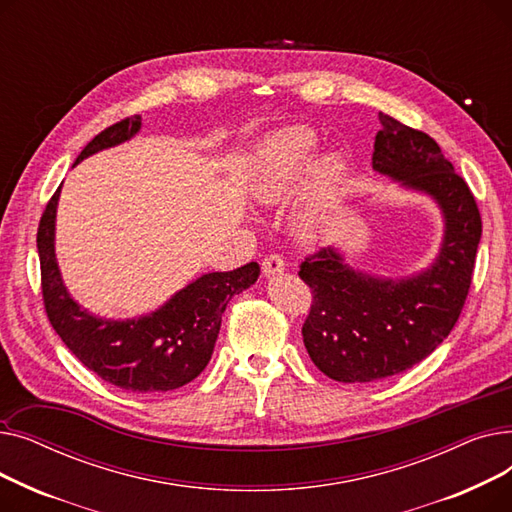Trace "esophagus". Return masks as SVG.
I'll return each instance as SVG.
<instances>
[{"mask_svg":"<svg viewBox=\"0 0 512 512\" xmlns=\"http://www.w3.org/2000/svg\"><path fill=\"white\" fill-rule=\"evenodd\" d=\"M284 267H286V263H284V259H282L280 255H267V257L261 261V272H263V276H267V278L282 274Z\"/></svg>","mask_w":512,"mask_h":512,"instance_id":"34e87169","label":"esophagus"}]
</instances>
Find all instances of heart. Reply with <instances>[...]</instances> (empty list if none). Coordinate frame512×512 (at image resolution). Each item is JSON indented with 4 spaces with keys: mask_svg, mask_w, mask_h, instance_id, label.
<instances>
[{
    "mask_svg": "<svg viewBox=\"0 0 512 512\" xmlns=\"http://www.w3.org/2000/svg\"><path fill=\"white\" fill-rule=\"evenodd\" d=\"M317 149V134L307 126H290L267 134L257 149L251 195L261 203L286 199L309 168ZM346 180V166L338 155H328L313 168L309 184L294 207V228L303 236L324 230L338 205Z\"/></svg>",
    "mask_w": 512,
    "mask_h": 512,
    "instance_id": "b5f03b06",
    "label": "heart"
}]
</instances>
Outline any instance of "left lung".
Here are the masks:
<instances>
[{
  "label": "left lung",
  "mask_w": 512,
  "mask_h": 512,
  "mask_svg": "<svg viewBox=\"0 0 512 512\" xmlns=\"http://www.w3.org/2000/svg\"><path fill=\"white\" fill-rule=\"evenodd\" d=\"M380 122L373 170L432 197L444 238L427 270L398 280L355 270L334 247L301 263L299 276L313 292L305 348L321 373L344 384L390 378L436 351L463 311L481 238L475 197L438 143L388 114L380 112Z\"/></svg>",
  "instance_id": "1"
}]
</instances>
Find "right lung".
Masks as SVG:
<instances>
[{"mask_svg": "<svg viewBox=\"0 0 512 512\" xmlns=\"http://www.w3.org/2000/svg\"><path fill=\"white\" fill-rule=\"evenodd\" d=\"M141 130V116L120 120L99 132L80 151L85 157L130 141ZM60 188L49 199L37 230L41 290L49 324L87 369L101 380L130 392L176 390L207 367L222 315L234 294L259 278L255 261L232 272H211L151 311L134 319H103L80 307L64 286L56 259V209Z\"/></svg>", "mask_w": 512, "mask_h": 512, "instance_id": "right-lung-1", "label": "right lung"}]
</instances>
